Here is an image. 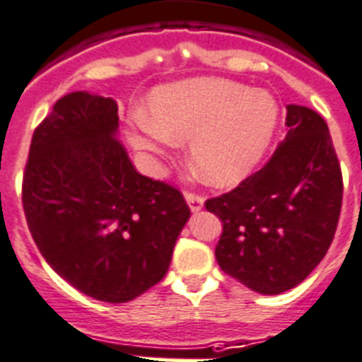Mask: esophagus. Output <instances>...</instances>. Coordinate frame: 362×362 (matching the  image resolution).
<instances>
[{
  "mask_svg": "<svg viewBox=\"0 0 362 362\" xmlns=\"http://www.w3.org/2000/svg\"><path fill=\"white\" fill-rule=\"evenodd\" d=\"M185 199H187L188 207L192 213H198L203 209V198L199 194H194V192H185Z\"/></svg>",
  "mask_w": 362,
  "mask_h": 362,
  "instance_id": "1",
  "label": "esophagus"
}]
</instances>
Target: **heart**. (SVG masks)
I'll return each instance as SVG.
<instances>
[{"mask_svg":"<svg viewBox=\"0 0 362 362\" xmlns=\"http://www.w3.org/2000/svg\"><path fill=\"white\" fill-rule=\"evenodd\" d=\"M146 118L127 131L134 149L164 155L188 140V157L207 183L235 185L267 153L279 110L270 94L214 77L179 81L151 92Z\"/></svg>","mask_w":362,"mask_h":362,"instance_id":"1","label":"heart"}]
</instances>
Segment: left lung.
Returning a JSON list of instances; mask_svg holds the SVG:
<instances>
[{
    "label": "left lung",
    "mask_w": 362,
    "mask_h": 362,
    "mask_svg": "<svg viewBox=\"0 0 362 362\" xmlns=\"http://www.w3.org/2000/svg\"><path fill=\"white\" fill-rule=\"evenodd\" d=\"M285 140L259 172L205 202L222 220L214 255L259 294L300 285L329 250L342 207V172L329 127L309 107L286 105Z\"/></svg>",
    "instance_id": "8db88e82"
}]
</instances>
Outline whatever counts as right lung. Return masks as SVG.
I'll return each instance as SVG.
<instances>
[{
	"label": "right lung",
	"instance_id": "right-lung-1",
	"mask_svg": "<svg viewBox=\"0 0 362 362\" xmlns=\"http://www.w3.org/2000/svg\"><path fill=\"white\" fill-rule=\"evenodd\" d=\"M23 213L46 262L83 294L125 303L163 279L190 218L177 188L139 174L112 98L62 95L33 133Z\"/></svg>",
	"mask_w": 362,
	"mask_h": 362
}]
</instances>
